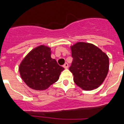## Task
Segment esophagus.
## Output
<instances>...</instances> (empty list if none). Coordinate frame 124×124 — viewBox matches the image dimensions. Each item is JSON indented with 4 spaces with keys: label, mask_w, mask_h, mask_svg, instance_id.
I'll use <instances>...</instances> for the list:
<instances>
[{
    "label": "esophagus",
    "mask_w": 124,
    "mask_h": 124,
    "mask_svg": "<svg viewBox=\"0 0 124 124\" xmlns=\"http://www.w3.org/2000/svg\"><path fill=\"white\" fill-rule=\"evenodd\" d=\"M63 66H64V68H65V69H68V67H69V65H68V63H65V64H64V65Z\"/></svg>",
    "instance_id": "1"
}]
</instances>
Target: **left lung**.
<instances>
[{"instance_id":"left-lung-1","label":"left lung","mask_w":124,"mask_h":124,"mask_svg":"<svg viewBox=\"0 0 124 124\" xmlns=\"http://www.w3.org/2000/svg\"><path fill=\"white\" fill-rule=\"evenodd\" d=\"M73 58L70 71L73 80L83 90L91 91L100 86L107 77L109 57L96 46L80 42L71 46Z\"/></svg>"}]
</instances>
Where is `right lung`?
Masks as SVG:
<instances>
[{
	"mask_svg": "<svg viewBox=\"0 0 124 124\" xmlns=\"http://www.w3.org/2000/svg\"><path fill=\"white\" fill-rule=\"evenodd\" d=\"M51 48L40 45L33 49L19 65L20 77L29 87L35 90L47 89L59 78L64 70L51 57Z\"/></svg>",
	"mask_w": 124,
	"mask_h": 124,
	"instance_id": "add662e5",
	"label": "right lung"
}]
</instances>
